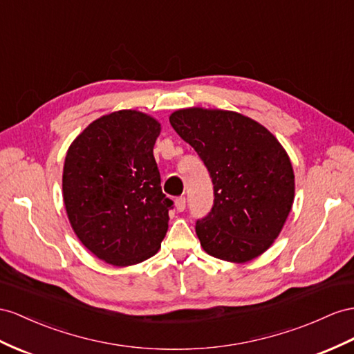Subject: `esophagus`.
Instances as JSON below:
<instances>
[{
    "label": "esophagus",
    "mask_w": 354,
    "mask_h": 354,
    "mask_svg": "<svg viewBox=\"0 0 354 354\" xmlns=\"http://www.w3.org/2000/svg\"><path fill=\"white\" fill-rule=\"evenodd\" d=\"M185 206H187L185 197H178L176 201H175V207H176V211H178V212H183V211L185 209Z\"/></svg>",
    "instance_id": "1"
}]
</instances>
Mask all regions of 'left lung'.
Returning <instances> with one entry per match:
<instances>
[{
    "label": "left lung",
    "mask_w": 354,
    "mask_h": 354,
    "mask_svg": "<svg viewBox=\"0 0 354 354\" xmlns=\"http://www.w3.org/2000/svg\"><path fill=\"white\" fill-rule=\"evenodd\" d=\"M169 120L212 178L214 206L196 223L202 248L232 263L263 254L295 201V174L283 145L257 121L232 111L188 107Z\"/></svg>",
    "instance_id": "left-lung-1"
}]
</instances>
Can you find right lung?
Returning <instances> with one entry per match:
<instances>
[{
	"label": "right lung",
	"mask_w": 354,
	"mask_h": 354,
	"mask_svg": "<svg viewBox=\"0 0 354 354\" xmlns=\"http://www.w3.org/2000/svg\"><path fill=\"white\" fill-rule=\"evenodd\" d=\"M161 124L139 111L91 122L67 151L62 197L71 229L95 257L131 266L157 254L174 202L153 158Z\"/></svg>",
	"instance_id": "add662e5"
}]
</instances>
